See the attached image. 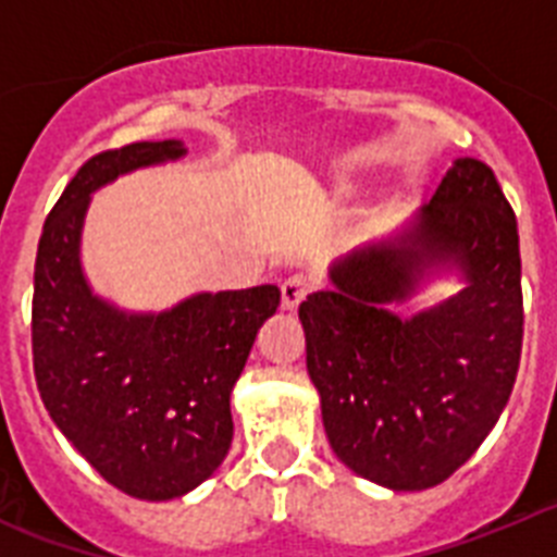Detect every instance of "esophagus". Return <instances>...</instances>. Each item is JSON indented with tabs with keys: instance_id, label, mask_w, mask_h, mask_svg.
<instances>
[{
	"instance_id": "obj_1",
	"label": "esophagus",
	"mask_w": 557,
	"mask_h": 557,
	"mask_svg": "<svg viewBox=\"0 0 557 557\" xmlns=\"http://www.w3.org/2000/svg\"><path fill=\"white\" fill-rule=\"evenodd\" d=\"M309 295V282L304 275H289L287 282L282 284V307L287 312H295L301 307V301Z\"/></svg>"
}]
</instances>
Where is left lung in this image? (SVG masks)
<instances>
[{"instance_id":"8db88e82","label":"left lung","mask_w":557,"mask_h":557,"mask_svg":"<svg viewBox=\"0 0 557 557\" xmlns=\"http://www.w3.org/2000/svg\"><path fill=\"white\" fill-rule=\"evenodd\" d=\"M444 274L455 296L400 314ZM329 282L298 318L334 455L391 491L441 485L494 430L519 371V231L494 170L457 159L410 223L334 262Z\"/></svg>"}]
</instances>
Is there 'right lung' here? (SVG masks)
Listing matches in <instances>:
<instances>
[{
	"mask_svg": "<svg viewBox=\"0 0 557 557\" xmlns=\"http://www.w3.org/2000/svg\"><path fill=\"white\" fill-rule=\"evenodd\" d=\"M184 156V141L164 139L88 159L49 211L36 256L33 368L44 407L113 488L147 502L189 494L220 469L234 437L231 391L282 301L262 284L127 312L91 289L81 262L91 195Z\"/></svg>",
	"mask_w": 557,
	"mask_h": 557,
	"instance_id": "obj_1",
	"label": "right lung"
}]
</instances>
